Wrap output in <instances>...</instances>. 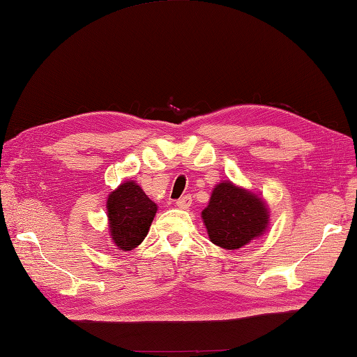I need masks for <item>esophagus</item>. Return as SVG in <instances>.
<instances>
[{
  "label": "esophagus",
  "mask_w": 357,
  "mask_h": 357,
  "mask_svg": "<svg viewBox=\"0 0 357 357\" xmlns=\"http://www.w3.org/2000/svg\"><path fill=\"white\" fill-rule=\"evenodd\" d=\"M190 204H192V197H190V195H185V197L179 198L176 201V206L179 208H188V207H190Z\"/></svg>",
  "instance_id": "34e87169"
}]
</instances>
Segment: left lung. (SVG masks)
<instances>
[{
  "instance_id": "left-lung-1",
  "label": "left lung",
  "mask_w": 357,
  "mask_h": 357,
  "mask_svg": "<svg viewBox=\"0 0 357 357\" xmlns=\"http://www.w3.org/2000/svg\"><path fill=\"white\" fill-rule=\"evenodd\" d=\"M201 216L211 241L227 250L240 249L261 236L269 222L266 202L230 181L215 185Z\"/></svg>"
}]
</instances>
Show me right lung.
Masks as SVG:
<instances>
[{
    "label": "right lung",
    "instance_id": "right-lung-1",
    "mask_svg": "<svg viewBox=\"0 0 357 357\" xmlns=\"http://www.w3.org/2000/svg\"><path fill=\"white\" fill-rule=\"evenodd\" d=\"M158 212L136 181H125L107 201L109 234L119 250H132L144 241Z\"/></svg>",
    "mask_w": 357,
    "mask_h": 357
}]
</instances>
